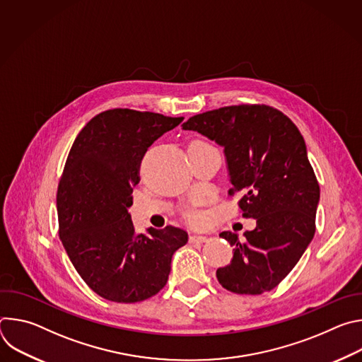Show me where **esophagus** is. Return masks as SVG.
I'll return each instance as SVG.
<instances>
[{"mask_svg":"<svg viewBox=\"0 0 362 362\" xmlns=\"http://www.w3.org/2000/svg\"><path fill=\"white\" fill-rule=\"evenodd\" d=\"M209 238L204 236V235H190L189 236V242H206Z\"/></svg>","mask_w":362,"mask_h":362,"instance_id":"esophagus-1","label":"esophagus"}]
</instances>
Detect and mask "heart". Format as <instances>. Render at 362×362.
<instances>
[{
    "label": "heart",
    "mask_w": 362,
    "mask_h": 362,
    "mask_svg": "<svg viewBox=\"0 0 362 362\" xmlns=\"http://www.w3.org/2000/svg\"><path fill=\"white\" fill-rule=\"evenodd\" d=\"M196 144H203V141H200V140H194V141L189 143V146H187V147H190V146H196ZM187 219H189V221H192V222H196V221H199V215H197L196 212H189V214H187Z\"/></svg>",
    "instance_id": "1"
}]
</instances>
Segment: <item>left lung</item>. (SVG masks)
I'll use <instances>...</instances> for the list:
<instances>
[{
  "label": "left lung",
  "mask_w": 362,
  "mask_h": 362,
  "mask_svg": "<svg viewBox=\"0 0 362 362\" xmlns=\"http://www.w3.org/2000/svg\"><path fill=\"white\" fill-rule=\"evenodd\" d=\"M223 147L229 194H239L243 218L256 228L222 232L233 246L219 284L235 293L274 289L298 264L315 235L320 185L298 127L279 110L261 105L229 106L190 117L182 124Z\"/></svg>",
  "instance_id": "left-lung-1"
}]
</instances>
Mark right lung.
Wrapping results in <instances>:
<instances>
[{
    "label": "right lung",
    "instance_id": "obj_1",
    "mask_svg": "<svg viewBox=\"0 0 362 362\" xmlns=\"http://www.w3.org/2000/svg\"><path fill=\"white\" fill-rule=\"evenodd\" d=\"M183 117L113 109L76 137L57 192L60 239L83 281L101 298L133 303L168 282L187 232L166 226L136 233L129 214L147 147Z\"/></svg>",
    "mask_w": 362,
    "mask_h": 362
}]
</instances>
